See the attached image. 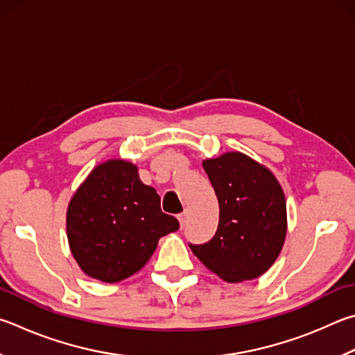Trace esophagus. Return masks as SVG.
<instances>
[{
	"instance_id": "1",
	"label": "esophagus",
	"mask_w": 355,
	"mask_h": 355,
	"mask_svg": "<svg viewBox=\"0 0 355 355\" xmlns=\"http://www.w3.org/2000/svg\"><path fill=\"white\" fill-rule=\"evenodd\" d=\"M178 222L180 225H182V228L186 225V222H188V209H184L182 214H178Z\"/></svg>"
}]
</instances>
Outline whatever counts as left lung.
<instances>
[{"mask_svg": "<svg viewBox=\"0 0 355 355\" xmlns=\"http://www.w3.org/2000/svg\"><path fill=\"white\" fill-rule=\"evenodd\" d=\"M218 200V227L192 253L227 282L256 279L278 259L287 234L284 191L273 172L241 152L203 161Z\"/></svg>", "mask_w": 355, "mask_h": 355, "instance_id": "obj_1", "label": "left lung"}]
</instances>
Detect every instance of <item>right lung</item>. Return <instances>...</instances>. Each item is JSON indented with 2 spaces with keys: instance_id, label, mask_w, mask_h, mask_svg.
I'll list each match as a JSON object with an SVG mask.
<instances>
[{
  "instance_id": "right-lung-1",
  "label": "right lung",
  "mask_w": 355,
  "mask_h": 355,
  "mask_svg": "<svg viewBox=\"0 0 355 355\" xmlns=\"http://www.w3.org/2000/svg\"><path fill=\"white\" fill-rule=\"evenodd\" d=\"M180 228L138 167L114 158L94 167L71 197L67 236L77 266L102 282H119L143 268L161 237Z\"/></svg>"
}]
</instances>
